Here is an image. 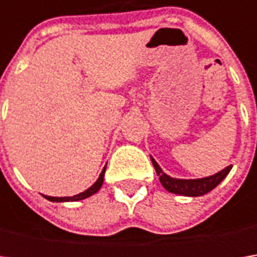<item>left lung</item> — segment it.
I'll list each match as a JSON object with an SVG mask.
<instances>
[{"label": "left lung", "mask_w": 257, "mask_h": 257, "mask_svg": "<svg viewBox=\"0 0 257 257\" xmlns=\"http://www.w3.org/2000/svg\"><path fill=\"white\" fill-rule=\"evenodd\" d=\"M152 163H153L156 173L159 176V180L163 184V187L167 192L174 193V194H180V196H189V197L203 196V194L213 190L229 174V172L232 170V164H230V166L224 167L223 170L217 172L213 176H209V177H202V179H176V177H170L169 174H166L153 157H152Z\"/></svg>", "instance_id": "left-lung-1"}]
</instances>
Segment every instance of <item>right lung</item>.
<instances>
[{"label": "right lung", "mask_w": 257, "mask_h": 257, "mask_svg": "<svg viewBox=\"0 0 257 257\" xmlns=\"http://www.w3.org/2000/svg\"><path fill=\"white\" fill-rule=\"evenodd\" d=\"M107 166V164H105ZM105 166H104L103 172L100 173V176H98V179H97V182L94 183L91 187H88L87 190H84L83 193H80V194H75L73 197H51V196H45V199L47 200H50V202H78V200H83V199H87V197H90V196H93L95 193L98 192L100 189H101V186H103L104 182V173H105Z\"/></svg>", "instance_id": "1"}]
</instances>
